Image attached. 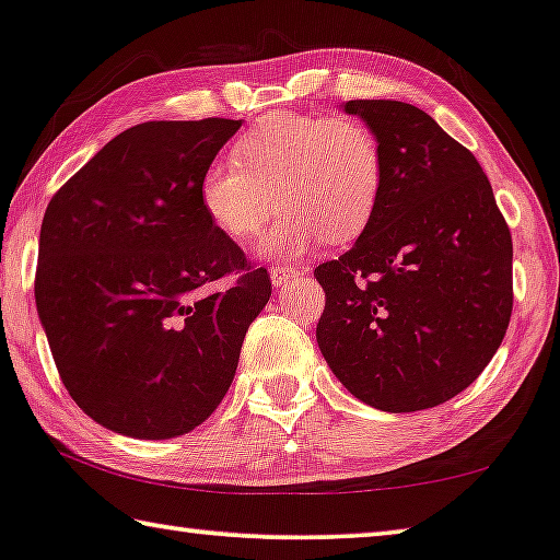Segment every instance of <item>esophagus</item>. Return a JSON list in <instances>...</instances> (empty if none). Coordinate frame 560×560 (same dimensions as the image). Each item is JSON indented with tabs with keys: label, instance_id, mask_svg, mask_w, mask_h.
Returning a JSON list of instances; mask_svg holds the SVG:
<instances>
[{
	"label": "esophagus",
	"instance_id": "34e87169",
	"mask_svg": "<svg viewBox=\"0 0 560 560\" xmlns=\"http://www.w3.org/2000/svg\"><path fill=\"white\" fill-rule=\"evenodd\" d=\"M296 277H299V269H294V266L289 264H281L277 269H271L273 287H287V283H291Z\"/></svg>",
	"mask_w": 560,
	"mask_h": 560
}]
</instances>
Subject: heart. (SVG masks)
Returning <instances> with one entry per match:
<instances>
[{
    "mask_svg": "<svg viewBox=\"0 0 560 560\" xmlns=\"http://www.w3.org/2000/svg\"><path fill=\"white\" fill-rule=\"evenodd\" d=\"M231 158L200 173L198 206L221 236L244 244L281 203L291 215L264 241V254L299 252L324 236L329 244L354 241L385 194L380 138L345 115H269L233 140Z\"/></svg>",
    "mask_w": 560,
    "mask_h": 560,
    "instance_id": "obj_1",
    "label": "heart"
}]
</instances>
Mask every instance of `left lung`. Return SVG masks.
<instances>
[{
    "label": "left lung",
    "instance_id": "8db88e82",
    "mask_svg": "<svg viewBox=\"0 0 560 560\" xmlns=\"http://www.w3.org/2000/svg\"><path fill=\"white\" fill-rule=\"evenodd\" d=\"M385 153V194L357 244L314 269L316 341L357 399L438 407L493 360L513 314V238L480 163L420 107L349 100Z\"/></svg>",
    "mask_w": 560,
    "mask_h": 560
}]
</instances>
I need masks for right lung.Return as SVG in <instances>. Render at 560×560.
Returning <instances> with one entry per match:
<instances>
[{
	"mask_svg": "<svg viewBox=\"0 0 560 560\" xmlns=\"http://www.w3.org/2000/svg\"><path fill=\"white\" fill-rule=\"evenodd\" d=\"M241 120H150L113 138L49 200L37 312L70 397L107 430L168 440L226 395L271 277L198 206ZM232 277L223 290L212 287Z\"/></svg>",
	"mask_w": 560,
	"mask_h": 560,
	"instance_id": "1",
	"label": "right lung"
}]
</instances>
